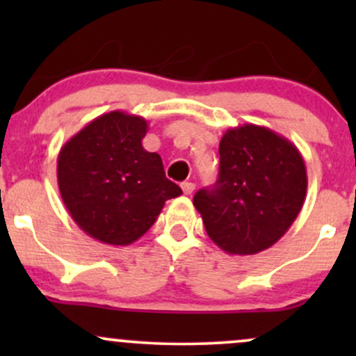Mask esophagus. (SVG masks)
<instances>
[{"instance_id":"1","label":"esophagus","mask_w":356,"mask_h":356,"mask_svg":"<svg viewBox=\"0 0 356 356\" xmlns=\"http://www.w3.org/2000/svg\"><path fill=\"white\" fill-rule=\"evenodd\" d=\"M181 187H182L184 194H186V195H191L192 192H194V189H195V186L192 182H182Z\"/></svg>"}]
</instances>
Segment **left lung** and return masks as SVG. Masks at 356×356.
<instances>
[{
  "mask_svg": "<svg viewBox=\"0 0 356 356\" xmlns=\"http://www.w3.org/2000/svg\"><path fill=\"white\" fill-rule=\"evenodd\" d=\"M308 177L300 150L268 127L238 125L219 142V179L194 195L207 236L227 254L271 248L303 207Z\"/></svg>",
  "mask_w": 356,
  "mask_h": 356,
  "instance_id": "1",
  "label": "left lung"
}]
</instances>
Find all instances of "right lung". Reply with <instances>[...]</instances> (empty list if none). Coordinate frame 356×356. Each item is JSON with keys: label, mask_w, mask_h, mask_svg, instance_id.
I'll return each instance as SVG.
<instances>
[{"label": "right lung", "mask_w": 356, "mask_h": 356, "mask_svg": "<svg viewBox=\"0 0 356 356\" xmlns=\"http://www.w3.org/2000/svg\"><path fill=\"white\" fill-rule=\"evenodd\" d=\"M147 130L144 117L113 110L60 149V195L90 238L129 246L150 229L167 199L182 194L165 177L161 155L142 147Z\"/></svg>", "instance_id": "1"}]
</instances>
